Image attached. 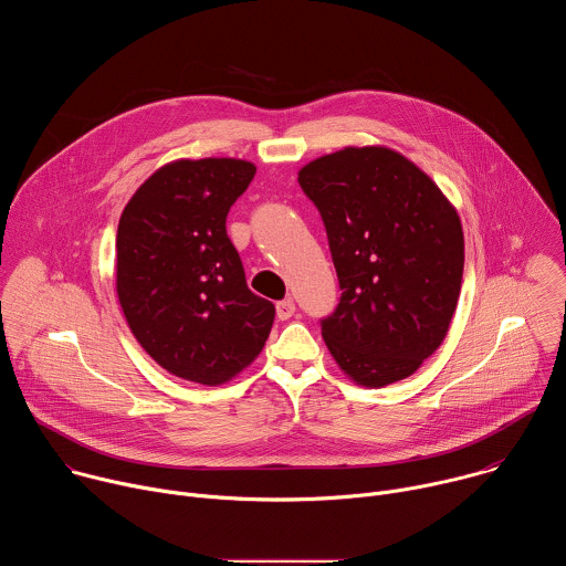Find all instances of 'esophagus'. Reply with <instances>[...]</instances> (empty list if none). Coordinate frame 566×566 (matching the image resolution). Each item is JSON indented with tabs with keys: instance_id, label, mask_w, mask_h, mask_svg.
<instances>
[{
	"instance_id": "esophagus-1",
	"label": "esophagus",
	"mask_w": 566,
	"mask_h": 566,
	"mask_svg": "<svg viewBox=\"0 0 566 566\" xmlns=\"http://www.w3.org/2000/svg\"><path fill=\"white\" fill-rule=\"evenodd\" d=\"M275 311H277V317H280V319H289V317L295 313V302H293L291 297L280 300V302L275 304Z\"/></svg>"
}]
</instances>
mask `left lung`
I'll use <instances>...</instances> for the list:
<instances>
[{"label":"left lung","instance_id":"obj_1","mask_svg":"<svg viewBox=\"0 0 566 566\" xmlns=\"http://www.w3.org/2000/svg\"><path fill=\"white\" fill-rule=\"evenodd\" d=\"M325 223L340 300L319 319L336 363L360 385L415 374L443 343L463 277L457 210L406 156L345 147L297 175Z\"/></svg>","mask_w":566,"mask_h":566}]
</instances>
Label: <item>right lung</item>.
<instances>
[{
    "mask_svg": "<svg viewBox=\"0 0 566 566\" xmlns=\"http://www.w3.org/2000/svg\"><path fill=\"white\" fill-rule=\"evenodd\" d=\"M255 166L237 158L175 160L125 206L116 234V289L140 347L170 374L219 385L262 352L273 302L247 284L226 232L230 206Z\"/></svg>",
    "mask_w": 566,
    "mask_h": 566,
    "instance_id": "1",
    "label": "right lung"
}]
</instances>
